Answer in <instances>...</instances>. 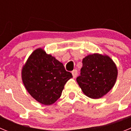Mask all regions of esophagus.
Returning a JSON list of instances; mask_svg holds the SVG:
<instances>
[{
	"label": "esophagus",
	"instance_id": "1",
	"mask_svg": "<svg viewBox=\"0 0 131 131\" xmlns=\"http://www.w3.org/2000/svg\"><path fill=\"white\" fill-rule=\"evenodd\" d=\"M71 73H72L73 77L74 78H75V77L77 76V75H78V72H77V69H74L73 71Z\"/></svg>",
	"mask_w": 131,
	"mask_h": 131
}]
</instances>
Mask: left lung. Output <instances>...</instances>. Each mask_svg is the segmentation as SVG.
I'll return each instance as SVG.
<instances>
[{
	"label": "left lung",
	"mask_w": 131,
	"mask_h": 131,
	"mask_svg": "<svg viewBox=\"0 0 131 131\" xmlns=\"http://www.w3.org/2000/svg\"><path fill=\"white\" fill-rule=\"evenodd\" d=\"M117 77V69L113 60L107 56L94 54L83 60L77 82L85 95L97 99L113 88Z\"/></svg>",
	"instance_id": "obj_1"
}]
</instances>
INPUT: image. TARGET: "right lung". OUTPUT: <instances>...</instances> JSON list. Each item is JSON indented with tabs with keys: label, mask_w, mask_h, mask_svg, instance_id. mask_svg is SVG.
<instances>
[{
	"label": "right lung",
	"mask_w": 131,
	"mask_h": 131,
	"mask_svg": "<svg viewBox=\"0 0 131 131\" xmlns=\"http://www.w3.org/2000/svg\"><path fill=\"white\" fill-rule=\"evenodd\" d=\"M21 77L31 96L48 106L61 96L65 84L73 76L65 69L63 63L47 54L43 49L38 48L23 67Z\"/></svg>",
	"instance_id": "right-lung-1"
}]
</instances>
